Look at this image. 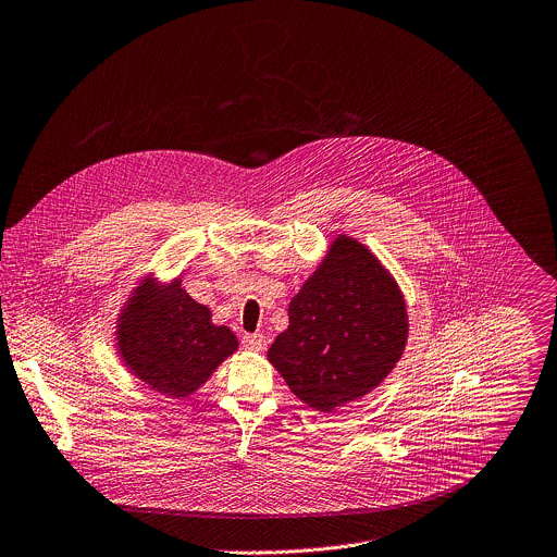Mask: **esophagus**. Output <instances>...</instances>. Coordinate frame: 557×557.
<instances>
[{
    "mask_svg": "<svg viewBox=\"0 0 557 557\" xmlns=\"http://www.w3.org/2000/svg\"><path fill=\"white\" fill-rule=\"evenodd\" d=\"M242 344H244V348H248V350L263 352L265 346H268V339H265L263 333H252V335H244V337H242Z\"/></svg>",
    "mask_w": 557,
    "mask_h": 557,
    "instance_id": "1",
    "label": "esophagus"
}]
</instances>
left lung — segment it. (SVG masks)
Here are the masks:
<instances>
[{"label": "left lung", "instance_id": "left-lung-1", "mask_svg": "<svg viewBox=\"0 0 557 557\" xmlns=\"http://www.w3.org/2000/svg\"><path fill=\"white\" fill-rule=\"evenodd\" d=\"M405 296L359 239L339 233L289 302V324L268 361L309 407L331 413L368 396L400 361Z\"/></svg>", "mask_w": 557, "mask_h": 557}]
</instances>
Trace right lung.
Wrapping results in <instances>:
<instances>
[{"instance_id": "1", "label": "right lung", "mask_w": 557, "mask_h": 557, "mask_svg": "<svg viewBox=\"0 0 557 557\" xmlns=\"http://www.w3.org/2000/svg\"><path fill=\"white\" fill-rule=\"evenodd\" d=\"M194 300L183 276H139L115 318V350L126 370L168 398L196 394L237 348V335L215 324Z\"/></svg>"}]
</instances>
